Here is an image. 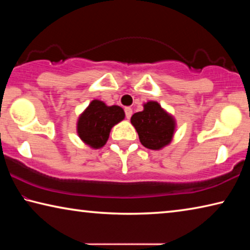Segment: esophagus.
Segmentation results:
<instances>
[{"mask_svg": "<svg viewBox=\"0 0 250 250\" xmlns=\"http://www.w3.org/2000/svg\"><path fill=\"white\" fill-rule=\"evenodd\" d=\"M125 118L126 119H130L131 116H132V109L130 107H125Z\"/></svg>", "mask_w": 250, "mask_h": 250, "instance_id": "obj_1", "label": "esophagus"}]
</instances>
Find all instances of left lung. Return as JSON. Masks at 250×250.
I'll return each instance as SVG.
<instances>
[{
    "instance_id": "1",
    "label": "left lung",
    "mask_w": 250,
    "mask_h": 250,
    "mask_svg": "<svg viewBox=\"0 0 250 250\" xmlns=\"http://www.w3.org/2000/svg\"><path fill=\"white\" fill-rule=\"evenodd\" d=\"M131 124L137 130L143 146L161 150L168 146L174 135L176 122L156 101H147L143 110L131 117Z\"/></svg>"
}]
</instances>
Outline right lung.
<instances>
[{"mask_svg":"<svg viewBox=\"0 0 250 250\" xmlns=\"http://www.w3.org/2000/svg\"><path fill=\"white\" fill-rule=\"evenodd\" d=\"M125 116L119 105H107L101 100H92L78 118V137L92 149H100L107 143L112 126L124 120Z\"/></svg>","mask_w":250,"mask_h":250,"instance_id":"right-lung-1","label":"right lung"}]
</instances>
